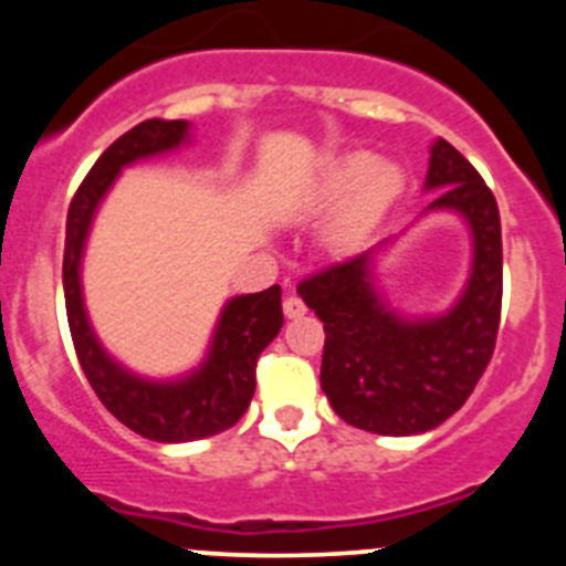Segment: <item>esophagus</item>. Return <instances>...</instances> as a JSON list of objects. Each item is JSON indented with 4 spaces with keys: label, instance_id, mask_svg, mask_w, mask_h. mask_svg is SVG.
<instances>
[{
    "label": "esophagus",
    "instance_id": "1",
    "mask_svg": "<svg viewBox=\"0 0 566 566\" xmlns=\"http://www.w3.org/2000/svg\"><path fill=\"white\" fill-rule=\"evenodd\" d=\"M283 314H286L289 319L303 317V314H306V303H303V300H300L297 294H289V297L283 300Z\"/></svg>",
    "mask_w": 566,
    "mask_h": 566
}]
</instances>
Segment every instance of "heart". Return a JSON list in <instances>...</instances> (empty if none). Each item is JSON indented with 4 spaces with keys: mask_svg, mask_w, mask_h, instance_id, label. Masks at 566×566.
<instances>
[{
    "mask_svg": "<svg viewBox=\"0 0 566 566\" xmlns=\"http://www.w3.org/2000/svg\"><path fill=\"white\" fill-rule=\"evenodd\" d=\"M402 189V167H397L394 161H377L368 153H352L328 164L323 184H319V198L334 203L352 192L337 223L339 238L352 240L365 229H371L391 209Z\"/></svg>",
    "mask_w": 566,
    "mask_h": 566,
    "instance_id": "obj_1",
    "label": "heart"
}]
</instances>
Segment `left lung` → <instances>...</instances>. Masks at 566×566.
Here are the masks:
<instances>
[{"instance_id":"obj_1","label":"left lung","mask_w":566,"mask_h":566,"mask_svg":"<svg viewBox=\"0 0 566 566\" xmlns=\"http://www.w3.org/2000/svg\"><path fill=\"white\" fill-rule=\"evenodd\" d=\"M424 189L428 209H453L473 232V272L462 300L442 317L402 319L371 283V252L300 280L297 294L323 323L319 385L354 428L411 437L442 424L476 388L502 319V221L473 164L439 138Z\"/></svg>"}]
</instances>
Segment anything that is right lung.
I'll return each mask as SVG.
<instances>
[{
  "label": "right lung",
  "instance_id": "obj_1",
  "mask_svg": "<svg viewBox=\"0 0 566 566\" xmlns=\"http://www.w3.org/2000/svg\"><path fill=\"white\" fill-rule=\"evenodd\" d=\"M187 122L149 118L135 124L122 138H115L73 195L67 209V238H64V306H67L70 337L78 365L104 408L118 422L127 424L129 431L142 433L153 442H192L232 428L252 402L260 352L277 337L283 326L280 286L229 300L207 363L181 382H149L124 371L122 365L104 354L90 328L78 266H82L93 212L122 167L178 147L187 138Z\"/></svg>",
  "mask_w": 566,
  "mask_h": 566
}]
</instances>
